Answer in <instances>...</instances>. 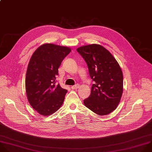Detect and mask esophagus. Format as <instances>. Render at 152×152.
<instances>
[{"label":"esophagus","mask_w":152,"mask_h":152,"mask_svg":"<svg viewBox=\"0 0 152 152\" xmlns=\"http://www.w3.org/2000/svg\"><path fill=\"white\" fill-rule=\"evenodd\" d=\"M79 87V85L78 84H76V85H75V86H71V88L72 89H77V88H78Z\"/></svg>","instance_id":"obj_1"}]
</instances>
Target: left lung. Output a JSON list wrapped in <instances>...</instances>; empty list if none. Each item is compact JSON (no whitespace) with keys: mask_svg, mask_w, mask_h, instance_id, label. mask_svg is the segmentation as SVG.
<instances>
[{"mask_svg":"<svg viewBox=\"0 0 152 152\" xmlns=\"http://www.w3.org/2000/svg\"><path fill=\"white\" fill-rule=\"evenodd\" d=\"M77 50L84 58L90 76L95 81L90 95L84 100V105L100 115L111 113L117 107L123 94L124 77L119 64L99 44L81 46Z\"/></svg>","mask_w":152,"mask_h":152,"instance_id":"8db88e82","label":"left lung"}]
</instances>
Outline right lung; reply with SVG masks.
I'll use <instances>...</instances> for the list:
<instances>
[{
  "instance_id": "1",
  "label": "right lung",
  "mask_w": 152,
  "mask_h": 152,
  "mask_svg": "<svg viewBox=\"0 0 152 152\" xmlns=\"http://www.w3.org/2000/svg\"><path fill=\"white\" fill-rule=\"evenodd\" d=\"M71 51L65 46L45 43L33 53L28 62L25 86L27 100L40 115L48 116L62 105L67 90L56 84L58 68Z\"/></svg>"
}]
</instances>
